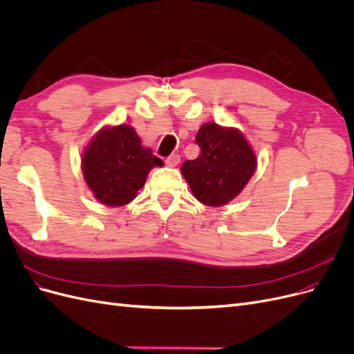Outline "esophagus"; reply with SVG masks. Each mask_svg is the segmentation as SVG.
<instances>
[{"instance_id": "obj_1", "label": "esophagus", "mask_w": 354, "mask_h": 354, "mask_svg": "<svg viewBox=\"0 0 354 354\" xmlns=\"http://www.w3.org/2000/svg\"><path fill=\"white\" fill-rule=\"evenodd\" d=\"M166 165L169 166V167H175V166H178L179 165V162H180V157L178 156V154H170L169 157H166Z\"/></svg>"}]
</instances>
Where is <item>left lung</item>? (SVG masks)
Returning a JSON list of instances; mask_svg holds the SVG:
<instances>
[{
	"instance_id": "obj_1",
	"label": "left lung",
	"mask_w": 354,
	"mask_h": 354,
	"mask_svg": "<svg viewBox=\"0 0 354 354\" xmlns=\"http://www.w3.org/2000/svg\"><path fill=\"white\" fill-rule=\"evenodd\" d=\"M200 156L185 160L180 172L200 203L220 207L245 188L255 172L257 157L245 137L234 128L204 124L195 137Z\"/></svg>"
}]
</instances>
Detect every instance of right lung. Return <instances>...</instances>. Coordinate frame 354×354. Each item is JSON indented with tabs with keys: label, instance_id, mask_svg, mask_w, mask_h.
<instances>
[{
	"label": "right lung",
	"instance_id": "right-lung-1",
	"mask_svg": "<svg viewBox=\"0 0 354 354\" xmlns=\"http://www.w3.org/2000/svg\"><path fill=\"white\" fill-rule=\"evenodd\" d=\"M163 162L129 125L104 128L90 141L83 156V175L95 197L104 205L118 207L133 201L154 166Z\"/></svg>",
	"mask_w": 354,
	"mask_h": 354
}]
</instances>
